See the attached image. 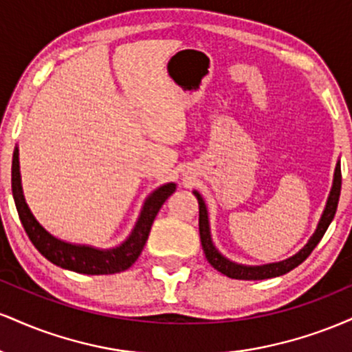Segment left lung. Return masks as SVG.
<instances>
[{
  "label": "left lung",
  "instance_id": "left-lung-1",
  "mask_svg": "<svg viewBox=\"0 0 352 352\" xmlns=\"http://www.w3.org/2000/svg\"><path fill=\"white\" fill-rule=\"evenodd\" d=\"M341 164L336 165V172H334V182L333 188H331L328 204H326L324 213H322L321 220H319L316 232L311 236V240L306 243L300 253H296L294 256L288 258V260L280 261V263H272V265H263V266H243L232 263L225 256H221L217 252V248L212 243V238H210V227H208V215H207V207H205V201L201 200L200 193L195 192L197 200H199V230H200V240H201V248H204L205 256H207L208 263L217 270V272L223 273L225 276L235 278V280H265V278H274L281 276V274L292 272L293 268H296L298 265H301L306 258L309 256L311 252L316 248V245L321 241L322 235L328 230L329 223L333 221L334 213H336L339 195H341Z\"/></svg>",
  "mask_w": 352,
  "mask_h": 352
}]
</instances>
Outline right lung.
I'll return each mask as SVG.
<instances>
[{
	"label": "right lung",
	"instance_id": "1",
	"mask_svg": "<svg viewBox=\"0 0 352 352\" xmlns=\"http://www.w3.org/2000/svg\"><path fill=\"white\" fill-rule=\"evenodd\" d=\"M11 188H13V199L18 210L19 220H21L24 232L30 236L31 243L36 246L44 258L60 268L71 270L76 273L84 274H112L124 272L131 268L142 253V248L147 241L151 227L155 220L157 213L164 201L175 192V184H167L164 187L157 188L155 192L145 201L142 213L137 221L132 235L124 241L122 245L112 250H96L91 246H78L60 241L58 238L44 230L36 221L33 213L28 208L23 197L21 177H19V160L18 148H14L13 165H11Z\"/></svg>",
	"mask_w": 352,
	"mask_h": 352
}]
</instances>
